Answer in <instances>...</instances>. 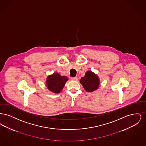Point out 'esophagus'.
I'll use <instances>...</instances> for the list:
<instances>
[{
    "label": "esophagus",
    "instance_id": "34e87169",
    "mask_svg": "<svg viewBox=\"0 0 146 146\" xmlns=\"http://www.w3.org/2000/svg\"><path fill=\"white\" fill-rule=\"evenodd\" d=\"M71 79H72V80H73V81H76V80H78V77H77V76H75V77H72V78H71Z\"/></svg>",
    "mask_w": 146,
    "mask_h": 146
}]
</instances>
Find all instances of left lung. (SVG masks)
Masks as SVG:
<instances>
[{"label":"left lung","instance_id":"1","mask_svg":"<svg viewBox=\"0 0 146 146\" xmlns=\"http://www.w3.org/2000/svg\"><path fill=\"white\" fill-rule=\"evenodd\" d=\"M80 83L87 92H91L96 90L100 85V79L97 74L91 70H88L83 77L80 80Z\"/></svg>","mask_w":146,"mask_h":146}]
</instances>
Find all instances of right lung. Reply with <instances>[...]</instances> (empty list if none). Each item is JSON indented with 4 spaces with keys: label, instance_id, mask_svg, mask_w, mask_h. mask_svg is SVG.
Wrapping results in <instances>:
<instances>
[{
    "label": "right lung",
    "instance_id": "obj_1",
    "mask_svg": "<svg viewBox=\"0 0 146 146\" xmlns=\"http://www.w3.org/2000/svg\"><path fill=\"white\" fill-rule=\"evenodd\" d=\"M68 78L66 76H62L58 73H54L48 76L46 80L48 89L52 92L58 94L62 90L63 87Z\"/></svg>",
    "mask_w": 146,
    "mask_h": 146
}]
</instances>
